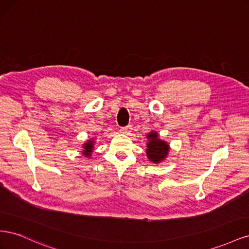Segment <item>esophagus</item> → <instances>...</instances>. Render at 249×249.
Instances as JSON below:
<instances>
[{
	"label": "esophagus",
	"instance_id": "34e87169",
	"mask_svg": "<svg viewBox=\"0 0 249 249\" xmlns=\"http://www.w3.org/2000/svg\"><path fill=\"white\" fill-rule=\"evenodd\" d=\"M129 130H130L129 126H124V127H122V129H120V132L125 134V133H127V131H129Z\"/></svg>",
	"mask_w": 249,
	"mask_h": 249
}]
</instances>
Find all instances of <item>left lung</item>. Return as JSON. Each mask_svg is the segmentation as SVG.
<instances>
[{
  "label": "left lung",
  "instance_id": "8db88e82",
  "mask_svg": "<svg viewBox=\"0 0 249 249\" xmlns=\"http://www.w3.org/2000/svg\"><path fill=\"white\" fill-rule=\"evenodd\" d=\"M148 142L146 144V156L154 163H160L167 157L169 152V145L166 141L161 140L158 137V133L153 131L146 136Z\"/></svg>",
  "mask_w": 249,
  "mask_h": 249
}]
</instances>
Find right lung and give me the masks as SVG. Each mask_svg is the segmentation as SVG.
Listing matches in <instances>:
<instances>
[{
  "mask_svg": "<svg viewBox=\"0 0 249 249\" xmlns=\"http://www.w3.org/2000/svg\"><path fill=\"white\" fill-rule=\"evenodd\" d=\"M93 144H94V141L91 139V140H87L86 143H84V145H83V152L82 154L84 155L85 157L89 158L90 156H91L92 154V150H93Z\"/></svg>",
  "mask_w": 249,
  "mask_h": 249,
  "instance_id": "obj_1",
  "label": "right lung"
}]
</instances>
